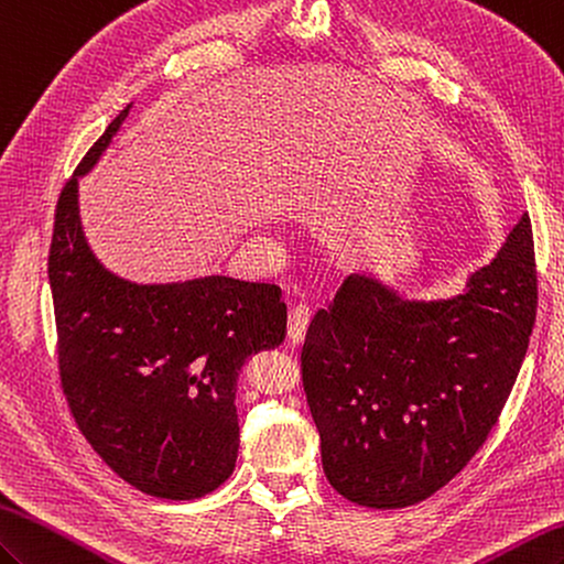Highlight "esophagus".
<instances>
[{
    "mask_svg": "<svg viewBox=\"0 0 564 564\" xmlns=\"http://www.w3.org/2000/svg\"><path fill=\"white\" fill-rule=\"evenodd\" d=\"M308 321H311V314L306 306H294L290 311V323H286V340H290L292 347H299L304 343Z\"/></svg>",
    "mask_w": 564,
    "mask_h": 564,
    "instance_id": "esophagus-1",
    "label": "esophagus"
}]
</instances>
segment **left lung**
<instances>
[{"instance_id": "obj_1", "label": "left lung", "mask_w": 564, "mask_h": 564, "mask_svg": "<svg viewBox=\"0 0 564 564\" xmlns=\"http://www.w3.org/2000/svg\"><path fill=\"white\" fill-rule=\"evenodd\" d=\"M535 304L529 215L454 296L412 299L373 274H349L302 349L335 490L361 507L403 509L456 478L519 377Z\"/></svg>"}]
</instances>
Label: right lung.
<instances>
[{"label": "right lung", "mask_w": 564, "mask_h": 564, "mask_svg": "<svg viewBox=\"0 0 564 564\" xmlns=\"http://www.w3.org/2000/svg\"><path fill=\"white\" fill-rule=\"evenodd\" d=\"M130 108L57 199L47 278L59 379L86 442L124 482L161 499H197L236 468V381L250 355L282 345L286 306L265 282L205 274L142 284L98 260L82 227L79 178Z\"/></svg>", "instance_id": "1"}]
</instances>
